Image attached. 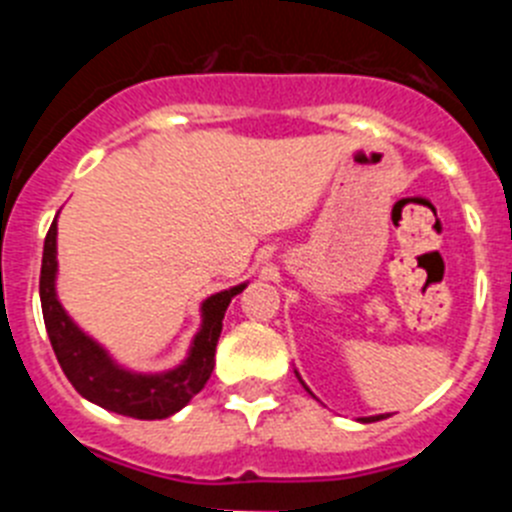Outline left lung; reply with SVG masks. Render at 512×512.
Returning <instances> with one entry per match:
<instances>
[{
	"instance_id": "obj_1",
	"label": "left lung",
	"mask_w": 512,
	"mask_h": 512,
	"mask_svg": "<svg viewBox=\"0 0 512 512\" xmlns=\"http://www.w3.org/2000/svg\"><path fill=\"white\" fill-rule=\"evenodd\" d=\"M307 390V387H305ZM379 418H384V415H377V418H366V423H372V420H379Z\"/></svg>"
}]
</instances>
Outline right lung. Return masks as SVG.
<instances>
[{
  "instance_id": "1",
  "label": "right lung",
  "mask_w": 512,
  "mask_h": 512,
  "mask_svg": "<svg viewBox=\"0 0 512 512\" xmlns=\"http://www.w3.org/2000/svg\"><path fill=\"white\" fill-rule=\"evenodd\" d=\"M246 284L217 292L202 305V330L189 359L166 374H133L112 364L102 348L81 333L56 300V220L48 228L40 266V305L56 359L81 397L99 408L138 420H161L182 410L202 390L215 369V346L223 330L225 310Z\"/></svg>"
}]
</instances>
